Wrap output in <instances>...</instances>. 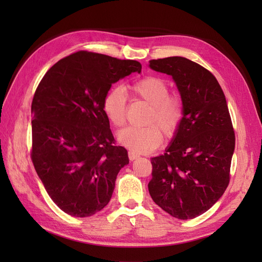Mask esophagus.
Returning a JSON list of instances; mask_svg holds the SVG:
<instances>
[{
    "instance_id": "obj_1",
    "label": "esophagus",
    "mask_w": 262,
    "mask_h": 262,
    "mask_svg": "<svg viewBox=\"0 0 262 262\" xmlns=\"http://www.w3.org/2000/svg\"><path fill=\"white\" fill-rule=\"evenodd\" d=\"M128 154H129V158H130V161H134V160H137V158L139 157V154H137L136 152H133V150H129Z\"/></svg>"
}]
</instances>
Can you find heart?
Segmentation results:
<instances>
[{
  "mask_svg": "<svg viewBox=\"0 0 262 262\" xmlns=\"http://www.w3.org/2000/svg\"><path fill=\"white\" fill-rule=\"evenodd\" d=\"M134 99L145 101L149 106L145 126H128L118 133L120 143L136 153H147L163 142L172 138L184 120L185 104L178 94H169V84L164 78L147 75L129 86ZM102 110L115 126H122L126 119V95L120 86L110 89L102 99ZM162 130L161 132L160 130Z\"/></svg>",
  "mask_w": 262,
  "mask_h": 262,
  "instance_id": "1",
  "label": "heart"
}]
</instances>
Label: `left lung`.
<instances>
[{"mask_svg": "<svg viewBox=\"0 0 262 262\" xmlns=\"http://www.w3.org/2000/svg\"><path fill=\"white\" fill-rule=\"evenodd\" d=\"M149 68L172 76L185 116L164 155L150 160L148 191L171 216L194 219L212 208L229 184L235 132L225 95L209 70L189 59L150 60Z\"/></svg>", "mask_w": 262, "mask_h": 262, "instance_id": "8db88e82", "label": "left lung"}]
</instances>
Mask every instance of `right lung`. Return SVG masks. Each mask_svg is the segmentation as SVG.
<instances>
[{
	"label": "right lung",
	"instance_id": "right-lung-1",
	"mask_svg": "<svg viewBox=\"0 0 262 262\" xmlns=\"http://www.w3.org/2000/svg\"><path fill=\"white\" fill-rule=\"evenodd\" d=\"M141 69L136 60L77 51L52 66L37 87L30 157L46 191L69 215L91 216L112 199L129 157L116 144L102 99L113 83Z\"/></svg>",
	"mask_w": 262,
	"mask_h": 262
}]
</instances>
